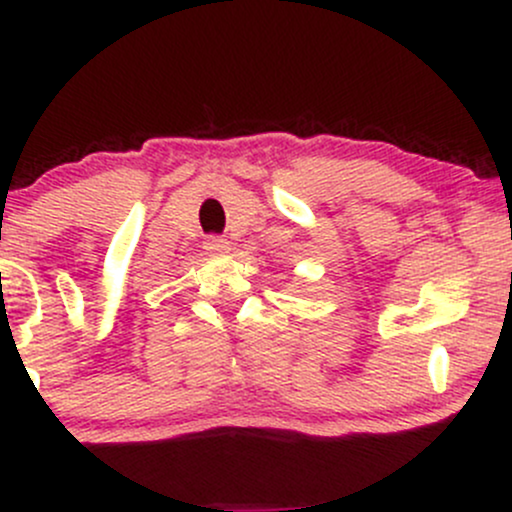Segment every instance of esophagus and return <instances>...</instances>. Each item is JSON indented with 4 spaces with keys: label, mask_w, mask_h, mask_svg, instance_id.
I'll use <instances>...</instances> for the list:
<instances>
[{
    "label": "esophagus",
    "mask_w": 512,
    "mask_h": 512,
    "mask_svg": "<svg viewBox=\"0 0 512 512\" xmlns=\"http://www.w3.org/2000/svg\"><path fill=\"white\" fill-rule=\"evenodd\" d=\"M204 248H207L209 252H226L228 250V240L223 236H209L207 240H204Z\"/></svg>",
    "instance_id": "34e87169"
}]
</instances>
